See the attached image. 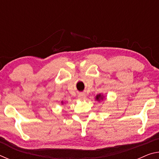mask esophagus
I'll use <instances>...</instances> for the list:
<instances>
[{"mask_svg": "<svg viewBox=\"0 0 159 159\" xmlns=\"http://www.w3.org/2000/svg\"><path fill=\"white\" fill-rule=\"evenodd\" d=\"M78 98L80 99H85L86 98V95L84 93H80V94H79V95H78Z\"/></svg>", "mask_w": 159, "mask_h": 159, "instance_id": "obj_1", "label": "esophagus"}]
</instances>
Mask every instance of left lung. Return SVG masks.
Instances as JSON below:
<instances>
[{"mask_svg": "<svg viewBox=\"0 0 159 159\" xmlns=\"http://www.w3.org/2000/svg\"><path fill=\"white\" fill-rule=\"evenodd\" d=\"M96 99L97 100H100V99H103V98H102V96L101 95H98L96 97Z\"/></svg>", "mask_w": 159, "mask_h": 159, "instance_id": "obj_1", "label": "left lung"}]
</instances>
